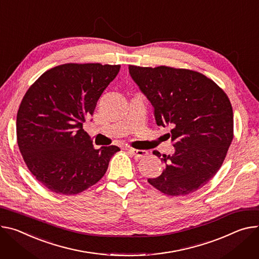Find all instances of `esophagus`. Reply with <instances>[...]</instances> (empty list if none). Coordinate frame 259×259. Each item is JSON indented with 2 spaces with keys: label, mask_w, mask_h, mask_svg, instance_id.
Instances as JSON below:
<instances>
[{
  "label": "esophagus",
  "mask_w": 259,
  "mask_h": 259,
  "mask_svg": "<svg viewBox=\"0 0 259 259\" xmlns=\"http://www.w3.org/2000/svg\"><path fill=\"white\" fill-rule=\"evenodd\" d=\"M127 150L130 154H132L136 158H142V157H145L148 155V152L145 150H136V149H131V148H128Z\"/></svg>",
  "instance_id": "1"
}]
</instances>
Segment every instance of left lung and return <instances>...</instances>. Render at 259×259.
Returning a JSON list of instances; mask_svg holds the SVG:
<instances>
[{
	"label": "left lung",
	"instance_id": "1",
	"mask_svg": "<svg viewBox=\"0 0 259 259\" xmlns=\"http://www.w3.org/2000/svg\"><path fill=\"white\" fill-rule=\"evenodd\" d=\"M129 74L154 107L158 126H170L175 153L163 155V172L148 182L164 194L196 191L213 178L233 138V112L226 94L203 74L166 66L129 65ZM158 157L161 154L154 151Z\"/></svg>",
	"mask_w": 259,
	"mask_h": 259
}]
</instances>
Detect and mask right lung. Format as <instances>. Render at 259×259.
<instances>
[{"label": "right lung", "instance_id": "add662e5", "mask_svg": "<svg viewBox=\"0 0 259 259\" xmlns=\"http://www.w3.org/2000/svg\"><path fill=\"white\" fill-rule=\"evenodd\" d=\"M120 65L64 64L28 90L16 117L17 144L32 175L52 192L80 193L106 172L116 146L95 149L82 124Z\"/></svg>", "mask_w": 259, "mask_h": 259}]
</instances>
